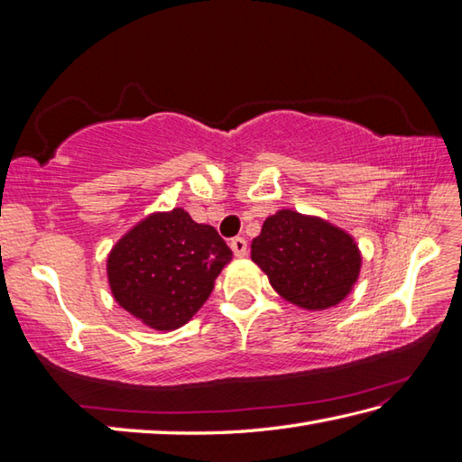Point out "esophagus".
I'll list each match as a JSON object with an SVG mask.
<instances>
[{"mask_svg":"<svg viewBox=\"0 0 462 462\" xmlns=\"http://www.w3.org/2000/svg\"><path fill=\"white\" fill-rule=\"evenodd\" d=\"M230 248H232V252L236 254L238 258H242V256H246L248 254V242L244 240V238H232V242H230Z\"/></svg>","mask_w":462,"mask_h":462,"instance_id":"1","label":"esophagus"}]
</instances>
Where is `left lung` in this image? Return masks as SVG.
I'll use <instances>...</instances> for the list:
<instances>
[{"label":"left lung","mask_w":462,"mask_h":462,"mask_svg":"<svg viewBox=\"0 0 462 462\" xmlns=\"http://www.w3.org/2000/svg\"><path fill=\"white\" fill-rule=\"evenodd\" d=\"M252 260L282 298L303 310H328L347 296L361 268L357 244L326 220L280 210L252 242Z\"/></svg>","instance_id":"obj_1"}]
</instances>
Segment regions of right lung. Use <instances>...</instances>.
I'll return each mask as SVG.
<instances>
[{"mask_svg": "<svg viewBox=\"0 0 462 462\" xmlns=\"http://www.w3.org/2000/svg\"><path fill=\"white\" fill-rule=\"evenodd\" d=\"M232 260L208 224L174 208L152 214L125 234L106 260L111 291L121 308L154 329L184 326L208 300Z\"/></svg>", "mask_w": 462, "mask_h": 462, "instance_id": "add662e5", "label": "right lung"}]
</instances>
